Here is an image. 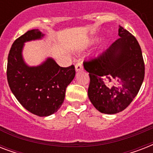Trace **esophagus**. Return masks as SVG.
<instances>
[{
	"mask_svg": "<svg viewBox=\"0 0 153 153\" xmlns=\"http://www.w3.org/2000/svg\"><path fill=\"white\" fill-rule=\"evenodd\" d=\"M83 69V67H82V62H78L76 65H75V71L77 72L80 71L82 70Z\"/></svg>",
	"mask_w": 153,
	"mask_h": 153,
	"instance_id": "esophagus-1",
	"label": "esophagus"
}]
</instances>
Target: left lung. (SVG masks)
I'll use <instances>...</instances> for the list:
<instances>
[{
	"label": "left lung",
	"instance_id": "obj_1",
	"mask_svg": "<svg viewBox=\"0 0 153 153\" xmlns=\"http://www.w3.org/2000/svg\"><path fill=\"white\" fill-rule=\"evenodd\" d=\"M118 36L99 57L83 62L91 79L89 99L102 114H117L126 109L145 78L142 51L137 39L120 25Z\"/></svg>",
	"mask_w": 153,
	"mask_h": 153
}]
</instances>
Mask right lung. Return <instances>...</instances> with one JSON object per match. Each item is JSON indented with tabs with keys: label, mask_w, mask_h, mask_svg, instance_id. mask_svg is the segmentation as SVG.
I'll return each mask as SVG.
<instances>
[{
	"label": "right lung",
	"mask_w": 153,
	"mask_h": 153,
	"mask_svg": "<svg viewBox=\"0 0 153 153\" xmlns=\"http://www.w3.org/2000/svg\"><path fill=\"white\" fill-rule=\"evenodd\" d=\"M45 35L32 29L19 37L12 45L8 56L7 79L12 93L30 113L48 117L59 110L64 101L67 86L75 76L72 65L61 67L48 57L37 66L25 61L23 50L27 42L40 40Z\"/></svg>",
	"instance_id": "obj_1"
}]
</instances>
